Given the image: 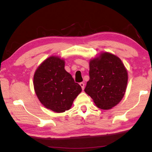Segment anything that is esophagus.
I'll return each instance as SVG.
<instances>
[{"mask_svg": "<svg viewBox=\"0 0 152 152\" xmlns=\"http://www.w3.org/2000/svg\"><path fill=\"white\" fill-rule=\"evenodd\" d=\"M80 86L82 87V90H84V83H83V82H80Z\"/></svg>", "mask_w": 152, "mask_h": 152, "instance_id": "34e87169", "label": "esophagus"}]
</instances>
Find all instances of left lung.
I'll return each instance as SVG.
<instances>
[{
	"label": "left lung",
	"mask_w": 152,
	"mask_h": 152,
	"mask_svg": "<svg viewBox=\"0 0 152 152\" xmlns=\"http://www.w3.org/2000/svg\"><path fill=\"white\" fill-rule=\"evenodd\" d=\"M89 80L84 91L95 105L107 110L121 101L126 91L128 75L124 64L116 56L102 53L89 64Z\"/></svg>",
	"instance_id": "left-lung-1"
}]
</instances>
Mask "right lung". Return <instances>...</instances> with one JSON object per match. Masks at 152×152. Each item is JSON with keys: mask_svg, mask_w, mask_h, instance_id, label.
<instances>
[{"mask_svg": "<svg viewBox=\"0 0 152 152\" xmlns=\"http://www.w3.org/2000/svg\"><path fill=\"white\" fill-rule=\"evenodd\" d=\"M64 61L57 57L45 59L34 75V87L39 101L47 109L63 113L71 107L82 88L64 69Z\"/></svg>", "mask_w": 152, "mask_h": 152, "instance_id": "obj_1", "label": "right lung"}]
</instances>
